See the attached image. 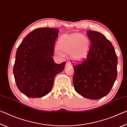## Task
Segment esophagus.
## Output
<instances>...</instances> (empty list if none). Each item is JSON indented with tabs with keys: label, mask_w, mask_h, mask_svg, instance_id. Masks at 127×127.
<instances>
[{
	"label": "esophagus",
	"mask_w": 127,
	"mask_h": 127,
	"mask_svg": "<svg viewBox=\"0 0 127 127\" xmlns=\"http://www.w3.org/2000/svg\"><path fill=\"white\" fill-rule=\"evenodd\" d=\"M71 66H72V65H71V64L70 63V62H67V63L66 64V65H65V67H71Z\"/></svg>",
	"instance_id": "34e87169"
}]
</instances>
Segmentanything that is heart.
I'll use <instances>...</instances> for the list:
<instances>
[{
	"mask_svg": "<svg viewBox=\"0 0 127 127\" xmlns=\"http://www.w3.org/2000/svg\"><path fill=\"white\" fill-rule=\"evenodd\" d=\"M55 50L56 55L63 57L64 53H69L72 61H82L88 56L91 47V41L88 38L79 33L65 34L60 37ZM63 51L62 52V51Z\"/></svg>",
	"mask_w": 127,
	"mask_h": 127,
	"instance_id": "obj_1",
	"label": "heart"
}]
</instances>
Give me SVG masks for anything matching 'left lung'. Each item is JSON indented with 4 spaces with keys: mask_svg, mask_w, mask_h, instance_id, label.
Instances as JSON below:
<instances>
[{
    "mask_svg": "<svg viewBox=\"0 0 127 127\" xmlns=\"http://www.w3.org/2000/svg\"><path fill=\"white\" fill-rule=\"evenodd\" d=\"M91 46L82 63L74 65L73 84L85 98L98 99L111 91L117 77L118 58L111 43L101 33L87 31Z\"/></svg>",
    "mask_w": 127,
    "mask_h": 127,
    "instance_id": "1",
    "label": "left lung"
}]
</instances>
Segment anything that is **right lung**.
Returning a JSON list of instances; mask_svg holds the SVG:
<instances>
[{
    "instance_id": "add662e5",
    "label": "right lung",
    "mask_w": 127,
    "mask_h": 127,
    "mask_svg": "<svg viewBox=\"0 0 127 127\" xmlns=\"http://www.w3.org/2000/svg\"><path fill=\"white\" fill-rule=\"evenodd\" d=\"M59 31L39 28L26 36L17 50L13 74L20 92L30 98H40L51 92L55 77L65 62L53 61L54 45Z\"/></svg>"
}]
</instances>
